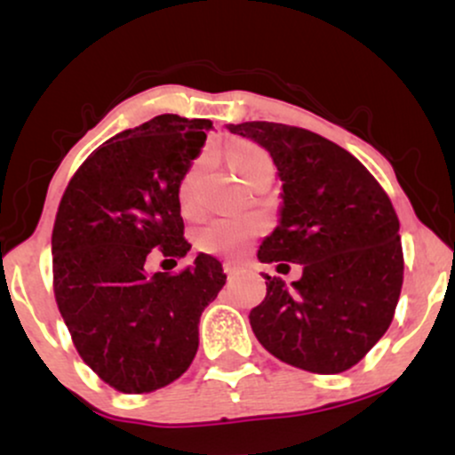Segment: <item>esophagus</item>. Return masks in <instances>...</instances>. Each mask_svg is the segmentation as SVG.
Segmentation results:
<instances>
[{
  "mask_svg": "<svg viewBox=\"0 0 455 455\" xmlns=\"http://www.w3.org/2000/svg\"><path fill=\"white\" fill-rule=\"evenodd\" d=\"M222 267H224V274H227L228 278H233V275L239 274V267H237V265H233V263H224Z\"/></svg>",
  "mask_w": 455,
  "mask_h": 455,
  "instance_id": "1",
  "label": "esophagus"
}]
</instances>
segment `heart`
<instances>
[{
	"mask_svg": "<svg viewBox=\"0 0 455 455\" xmlns=\"http://www.w3.org/2000/svg\"><path fill=\"white\" fill-rule=\"evenodd\" d=\"M228 162L233 171L245 180L259 164L269 162L267 154L252 143H235L228 148ZM201 175V162H196L188 171L180 186V205L184 213H195L196 210V180ZM254 235L252 222L242 218H218L198 231L196 242L207 252H233L243 245Z\"/></svg>",
	"mask_w": 455,
	"mask_h": 455,
	"instance_id": "1",
	"label": "heart"
}]
</instances>
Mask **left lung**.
<instances>
[{"label":"left lung","mask_w":455,"mask_h":455,"mask_svg":"<svg viewBox=\"0 0 455 455\" xmlns=\"http://www.w3.org/2000/svg\"><path fill=\"white\" fill-rule=\"evenodd\" d=\"M227 128L267 149L282 181L278 227L259 260L304 269L291 284L267 275V295L250 312L254 336L295 368L344 372L398 306L404 259L394 205L362 162L321 134L274 122Z\"/></svg>","instance_id":"8db88e82"}]
</instances>
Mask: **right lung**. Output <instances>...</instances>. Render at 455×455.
Here are the masks:
<instances>
[{
    "label": "right lung",
    "mask_w": 455,
    "mask_h": 455,
    "mask_svg": "<svg viewBox=\"0 0 455 455\" xmlns=\"http://www.w3.org/2000/svg\"><path fill=\"white\" fill-rule=\"evenodd\" d=\"M210 119L158 115L102 143L68 184L57 210L55 299L78 355L124 394L173 383L198 348V321L227 282L198 254L177 275L149 274L151 250L186 257L180 186Z\"/></svg>",
    "instance_id": "1"
}]
</instances>
